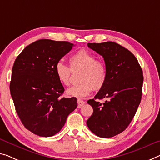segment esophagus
<instances>
[{"label": "esophagus", "mask_w": 160, "mask_h": 160, "mask_svg": "<svg viewBox=\"0 0 160 160\" xmlns=\"http://www.w3.org/2000/svg\"><path fill=\"white\" fill-rule=\"evenodd\" d=\"M77 102H78V108H79V109L80 108H82L83 106L85 104V102H83V101L81 99H78Z\"/></svg>", "instance_id": "obj_1"}]
</instances>
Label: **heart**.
Masks as SVG:
<instances>
[{
    "label": "heart",
    "instance_id": "1",
    "mask_svg": "<svg viewBox=\"0 0 160 160\" xmlns=\"http://www.w3.org/2000/svg\"><path fill=\"white\" fill-rule=\"evenodd\" d=\"M93 53L81 49L69 58L70 68L62 61H58L54 66L55 74L59 82L68 86L71 83L72 71L81 72L78 77L80 83L66 91L70 97L83 98L92 90L98 92L104 87L107 79V68L105 63L96 59Z\"/></svg>",
    "mask_w": 160,
    "mask_h": 160
}]
</instances>
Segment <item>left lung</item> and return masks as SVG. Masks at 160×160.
<instances>
[{"instance_id": "1", "label": "left lung", "mask_w": 160, "mask_h": 160, "mask_svg": "<svg viewBox=\"0 0 160 160\" xmlns=\"http://www.w3.org/2000/svg\"><path fill=\"white\" fill-rule=\"evenodd\" d=\"M88 48L103 56L107 68L104 87L87 102L93 114L87 124L93 133L110 138L122 133L132 122L142 99L143 72L133 53L112 41L88 43ZM108 100L102 104L98 99Z\"/></svg>"}]
</instances>
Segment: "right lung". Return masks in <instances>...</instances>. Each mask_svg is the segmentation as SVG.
<instances>
[{"instance_id": "obj_1", "label": "right lung", "mask_w": 160, "mask_h": 160, "mask_svg": "<svg viewBox=\"0 0 160 160\" xmlns=\"http://www.w3.org/2000/svg\"><path fill=\"white\" fill-rule=\"evenodd\" d=\"M73 43L41 39L23 49L12 68L10 92L22 124L40 137L55 135L77 107L76 97L61 98L64 92L54 66L72 50Z\"/></svg>"}]
</instances>
